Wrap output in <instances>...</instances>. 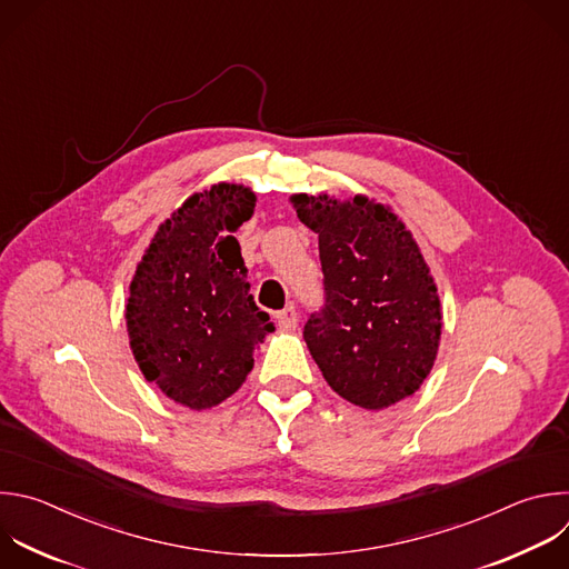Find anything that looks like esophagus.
<instances>
[{"label": "esophagus", "mask_w": 569, "mask_h": 569, "mask_svg": "<svg viewBox=\"0 0 569 569\" xmlns=\"http://www.w3.org/2000/svg\"><path fill=\"white\" fill-rule=\"evenodd\" d=\"M274 317H277V323H279L283 330H295V328H297L299 315H297L295 306H286V308L279 310Z\"/></svg>", "instance_id": "obj_1"}]
</instances>
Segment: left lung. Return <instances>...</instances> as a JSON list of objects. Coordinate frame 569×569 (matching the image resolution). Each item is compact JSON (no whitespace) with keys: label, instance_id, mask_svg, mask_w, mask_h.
Segmentation results:
<instances>
[{"label":"left lung","instance_id":"8db88e82","mask_svg":"<svg viewBox=\"0 0 569 569\" xmlns=\"http://www.w3.org/2000/svg\"><path fill=\"white\" fill-rule=\"evenodd\" d=\"M290 201L319 234L323 308L308 317L303 339L323 380L368 411L413 396L433 368L442 312L411 232L366 197Z\"/></svg>","mask_w":569,"mask_h":569}]
</instances>
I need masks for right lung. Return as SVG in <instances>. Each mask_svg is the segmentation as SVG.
Listing matches in <instances>:
<instances>
[{
	"instance_id": "1",
	"label": "right lung",
	"mask_w": 569,
	"mask_h": 569,
	"mask_svg": "<svg viewBox=\"0 0 569 569\" xmlns=\"http://www.w3.org/2000/svg\"><path fill=\"white\" fill-rule=\"evenodd\" d=\"M254 203L252 189L234 182L189 197L158 228L129 286L124 319L144 380L194 411L239 391L254 348L274 330L232 237Z\"/></svg>"
}]
</instances>
